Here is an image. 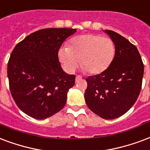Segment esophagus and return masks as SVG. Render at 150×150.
Wrapping results in <instances>:
<instances>
[{"label": "esophagus", "instance_id": "obj_1", "mask_svg": "<svg viewBox=\"0 0 150 150\" xmlns=\"http://www.w3.org/2000/svg\"><path fill=\"white\" fill-rule=\"evenodd\" d=\"M82 79V76L79 75H76V77H75V80L78 81V80H79V79Z\"/></svg>", "mask_w": 150, "mask_h": 150}]
</instances>
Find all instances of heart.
<instances>
[{
    "label": "heart",
    "instance_id": "b5f03b06",
    "mask_svg": "<svg viewBox=\"0 0 150 150\" xmlns=\"http://www.w3.org/2000/svg\"><path fill=\"white\" fill-rule=\"evenodd\" d=\"M58 55L67 71H75L80 59L81 67L85 71L96 75L106 71L112 64L115 45L109 37L83 34L72 39L69 47H60Z\"/></svg>",
    "mask_w": 150,
    "mask_h": 150
}]
</instances>
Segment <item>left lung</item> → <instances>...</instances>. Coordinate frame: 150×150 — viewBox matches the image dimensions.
<instances>
[{"instance_id":"left-lung-1","label":"left lung","mask_w":150,"mask_h":150,"mask_svg":"<svg viewBox=\"0 0 150 150\" xmlns=\"http://www.w3.org/2000/svg\"><path fill=\"white\" fill-rule=\"evenodd\" d=\"M115 45V59L103 72L86 79L88 108L104 119L126 114L139 96L144 74L140 53L134 44L111 30L105 31Z\"/></svg>"}]
</instances>
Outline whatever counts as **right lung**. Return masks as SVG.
Wrapping results in <instances>:
<instances>
[{"instance_id":"add662e5","label":"right lung","mask_w":150,"mask_h":150,"mask_svg":"<svg viewBox=\"0 0 150 150\" xmlns=\"http://www.w3.org/2000/svg\"><path fill=\"white\" fill-rule=\"evenodd\" d=\"M74 28H44L16 44L8 63V78L20 109L36 119L47 118L63 109L75 75L64 72L59 50Z\"/></svg>"}]
</instances>
